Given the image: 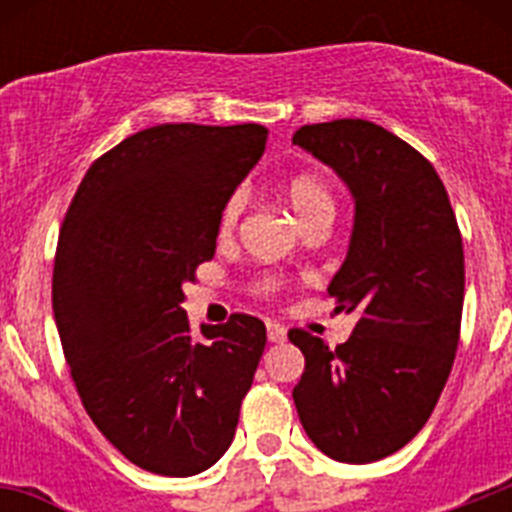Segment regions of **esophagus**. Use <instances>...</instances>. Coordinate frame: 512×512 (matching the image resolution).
Listing matches in <instances>:
<instances>
[{"label":"esophagus","mask_w":512,"mask_h":512,"mask_svg":"<svg viewBox=\"0 0 512 512\" xmlns=\"http://www.w3.org/2000/svg\"><path fill=\"white\" fill-rule=\"evenodd\" d=\"M266 336H269L271 343H282L287 338V328L279 323H266Z\"/></svg>","instance_id":"34e87169"}]
</instances>
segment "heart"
I'll list each match as a JSON object with an SVG mask.
<instances>
[{
	"label": "heart",
	"instance_id": "obj_1",
	"mask_svg": "<svg viewBox=\"0 0 512 512\" xmlns=\"http://www.w3.org/2000/svg\"><path fill=\"white\" fill-rule=\"evenodd\" d=\"M284 197H287L289 207L295 210V215L300 217V223H310L312 217L320 215H330L333 217V192H330L328 184L315 174H295L284 184ZM243 207H246V192L243 189H235L230 194L228 200H225L223 210H220V217H217V233L228 238L235 228H238V220L243 215ZM277 279L274 277H261L259 282L253 284V292H259V295H271V292H277Z\"/></svg>",
	"mask_w": 512,
	"mask_h": 512
}]
</instances>
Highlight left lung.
I'll return each instance as SVG.
<instances>
[{"mask_svg":"<svg viewBox=\"0 0 512 512\" xmlns=\"http://www.w3.org/2000/svg\"><path fill=\"white\" fill-rule=\"evenodd\" d=\"M292 143L341 176L356 202L354 233L328 287L356 312L346 343L302 328L295 405L325 456L369 464L428 423L454 366L464 307V248L449 194L413 146L369 120L302 125Z\"/></svg>","mask_w":512,"mask_h":512,"instance_id":"obj_1","label":"left lung"}]
</instances>
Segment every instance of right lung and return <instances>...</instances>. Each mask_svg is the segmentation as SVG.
<instances>
[{
	"label": "right lung",
	"mask_w": 512,
	"mask_h": 512,
	"mask_svg": "<svg viewBox=\"0 0 512 512\" xmlns=\"http://www.w3.org/2000/svg\"><path fill=\"white\" fill-rule=\"evenodd\" d=\"M269 130L166 122L89 166L63 217L53 315L81 405L135 467L192 477L228 451L266 346L246 312L189 328L184 282Z\"/></svg>",
	"instance_id": "right-lung-1"
}]
</instances>
